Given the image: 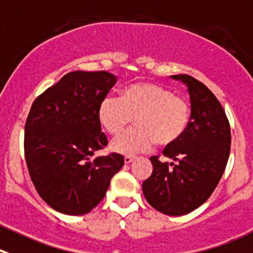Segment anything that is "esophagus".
Here are the masks:
<instances>
[{
    "label": "esophagus",
    "instance_id": "1",
    "mask_svg": "<svg viewBox=\"0 0 253 253\" xmlns=\"http://www.w3.org/2000/svg\"><path fill=\"white\" fill-rule=\"evenodd\" d=\"M134 161V157H125V164H129Z\"/></svg>",
    "mask_w": 253,
    "mask_h": 253
}]
</instances>
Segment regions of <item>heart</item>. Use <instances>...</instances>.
<instances>
[{
	"label": "heart",
	"instance_id": "1",
	"mask_svg": "<svg viewBox=\"0 0 253 253\" xmlns=\"http://www.w3.org/2000/svg\"><path fill=\"white\" fill-rule=\"evenodd\" d=\"M97 119L112 136L121 133L134 119L136 129L111 142L112 152L131 157L153 148L154 143L170 147L185 134L190 121L189 105L168 87L153 83H136L121 91L120 99L105 97Z\"/></svg>",
	"mask_w": 253,
	"mask_h": 253
}]
</instances>
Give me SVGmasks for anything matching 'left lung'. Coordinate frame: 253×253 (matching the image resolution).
<instances>
[{
  "instance_id": "obj_1",
  "label": "left lung",
  "mask_w": 253,
  "mask_h": 253,
  "mask_svg": "<svg viewBox=\"0 0 253 253\" xmlns=\"http://www.w3.org/2000/svg\"><path fill=\"white\" fill-rule=\"evenodd\" d=\"M170 78L188 87L190 121L180 141L163 151L170 164L151 157L153 171L142 190L154 209L180 216L204 204L217 186L229 159L231 132L221 104L204 84L189 75Z\"/></svg>"
}]
</instances>
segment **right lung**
I'll return each mask as SVG.
<instances>
[{"instance_id": "obj_1", "label": "right lung", "mask_w": 253, "mask_h": 253, "mask_svg": "<svg viewBox=\"0 0 253 253\" xmlns=\"http://www.w3.org/2000/svg\"><path fill=\"white\" fill-rule=\"evenodd\" d=\"M115 83L107 72L77 70L32 105L24 127L27 167L42 199L61 214L91 211L124 167L121 154L90 159L107 144L97 109Z\"/></svg>"}]
</instances>
